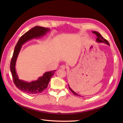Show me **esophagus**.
Here are the masks:
<instances>
[{
    "label": "esophagus",
    "instance_id": "esophagus-1",
    "mask_svg": "<svg viewBox=\"0 0 123 123\" xmlns=\"http://www.w3.org/2000/svg\"><path fill=\"white\" fill-rule=\"evenodd\" d=\"M60 68H62V69H66V66H64V65H62L60 67Z\"/></svg>",
    "mask_w": 123,
    "mask_h": 123
}]
</instances>
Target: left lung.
Returning <instances> with one entry per match:
<instances>
[{"label": "left lung", "instance_id": "left-lung-1", "mask_svg": "<svg viewBox=\"0 0 123 123\" xmlns=\"http://www.w3.org/2000/svg\"><path fill=\"white\" fill-rule=\"evenodd\" d=\"M92 33H93L94 34H96V35L97 36V37H98L97 39H96V42L98 43H105V44H107V45L110 46V44H109V43H108V41H107V40H106L105 39H104V38L103 37H102V36L101 35H100L98 32H96V31H92ZM68 86H69V88L70 90L72 92V93H73L74 95H77V96H80V94H77V93H76V92H74V91L72 90V89H71V87H70V86H69V84H68Z\"/></svg>", "mask_w": 123, "mask_h": 123}]
</instances>
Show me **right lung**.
Here are the masks:
<instances>
[{
  "instance_id": "obj_1",
  "label": "right lung",
  "mask_w": 123,
  "mask_h": 123,
  "mask_svg": "<svg viewBox=\"0 0 123 123\" xmlns=\"http://www.w3.org/2000/svg\"><path fill=\"white\" fill-rule=\"evenodd\" d=\"M50 31V28L36 26L21 36L15 47L13 55L10 63L11 72L12 73L13 81L16 87L26 93L36 94L42 93L44 89L47 88L51 77L53 76L56 71L44 73L42 76L39 77L36 80H33L31 82L20 80L15 68L18 56L19 55L22 46L24 44L33 39H37L42 37Z\"/></svg>"
}]
</instances>
